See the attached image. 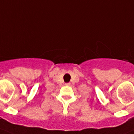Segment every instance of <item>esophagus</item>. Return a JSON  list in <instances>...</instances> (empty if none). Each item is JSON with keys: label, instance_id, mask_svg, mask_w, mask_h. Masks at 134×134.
I'll return each mask as SVG.
<instances>
[{"label": "esophagus", "instance_id": "esophagus-1", "mask_svg": "<svg viewBox=\"0 0 134 134\" xmlns=\"http://www.w3.org/2000/svg\"><path fill=\"white\" fill-rule=\"evenodd\" d=\"M65 86H69L70 85H71V83H70V82H67V83H65Z\"/></svg>", "mask_w": 134, "mask_h": 134}]
</instances>
